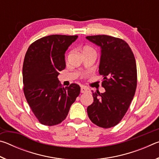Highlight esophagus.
Segmentation results:
<instances>
[{
    "instance_id": "obj_1",
    "label": "esophagus",
    "mask_w": 159,
    "mask_h": 159,
    "mask_svg": "<svg viewBox=\"0 0 159 159\" xmlns=\"http://www.w3.org/2000/svg\"><path fill=\"white\" fill-rule=\"evenodd\" d=\"M88 90H88L87 88H85V86H81V88H80V93H87Z\"/></svg>"
}]
</instances>
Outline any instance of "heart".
Segmentation results:
<instances>
[{
    "label": "heart",
    "mask_w": 159,
    "mask_h": 159,
    "mask_svg": "<svg viewBox=\"0 0 159 159\" xmlns=\"http://www.w3.org/2000/svg\"><path fill=\"white\" fill-rule=\"evenodd\" d=\"M83 51H94V50L90 46H85V47H84V48H83Z\"/></svg>",
    "instance_id": "heart-1"
}]
</instances>
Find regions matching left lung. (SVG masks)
<instances>
[{
  "label": "left lung",
  "mask_w": 159,
  "mask_h": 159,
  "mask_svg": "<svg viewBox=\"0 0 159 159\" xmlns=\"http://www.w3.org/2000/svg\"><path fill=\"white\" fill-rule=\"evenodd\" d=\"M101 48L99 73L105 92H93L87 108L94 124L109 128L119 123L133 100L137 87V66L133 51L125 41L107 35L86 37Z\"/></svg>",
  "instance_id": "8db88e82"
}]
</instances>
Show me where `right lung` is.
Segmentation results:
<instances>
[{
	"label": "right lung",
	"instance_id": "obj_1",
	"mask_svg": "<svg viewBox=\"0 0 159 159\" xmlns=\"http://www.w3.org/2000/svg\"><path fill=\"white\" fill-rule=\"evenodd\" d=\"M78 36L50 35L29 47L23 63L24 93L29 105L43 125H57L65 119L79 95L76 83L64 88L59 71L65 69V52Z\"/></svg>",
	"mask_w": 159,
	"mask_h": 159
}]
</instances>
